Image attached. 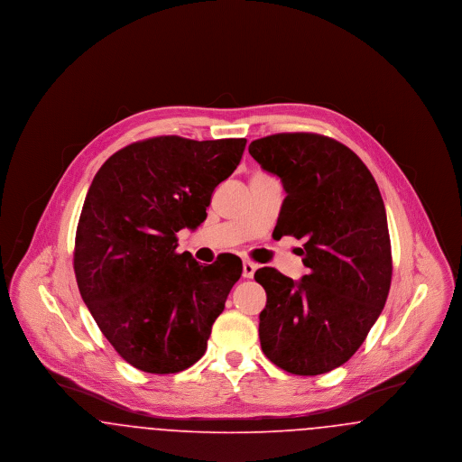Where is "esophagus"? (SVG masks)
<instances>
[{
  "mask_svg": "<svg viewBox=\"0 0 462 462\" xmlns=\"http://www.w3.org/2000/svg\"><path fill=\"white\" fill-rule=\"evenodd\" d=\"M256 268H258V264L253 263V262H244V263H242V277L253 279Z\"/></svg>",
  "mask_w": 462,
  "mask_h": 462,
  "instance_id": "34e87169",
  "label": "esophagus"
}]
</instances>
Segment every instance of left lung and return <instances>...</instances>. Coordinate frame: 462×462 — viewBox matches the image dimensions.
<instances>
[{
	"label": "left lung",
	"mask_w": 462,
	"mask_h": 462,
	"mask_svg": "<svg viewBox=\"0 0 462 462\" xmlns=\"http://www.w3.org/2000/svg\"><path fill=\"white\" fill-rule=\"evenodd\" d=\"M249 154L281 178L287 196L273 234L305 239L310 268L298 282L256 270L262 350L287 373H329L360 348L390 292L384 202L362 159L329 136L277 133L251 142Z\"/></svg>",
	"instance_id": "left-lung-1"
}]
</instances>
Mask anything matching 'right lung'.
<instances>
[{"label": "right lung", "mask_w": 462, "mask_h": 462, "mask_svg": "<svg viewBox=\"0 0 462 462\" xmlns=\"http://www.w3.org/2000/svg\"><path fill=\"white\" fill-rule=\"evenodd\" d=\"M245 138L134 142L97 171L76 230L74 272L114 350L151 374L189 369L241 279L237 256L199 264L176 232L206 220L213 190L234 173Z\"/></svg>", "instance_id": "right-lung-1"}]
</instances>
